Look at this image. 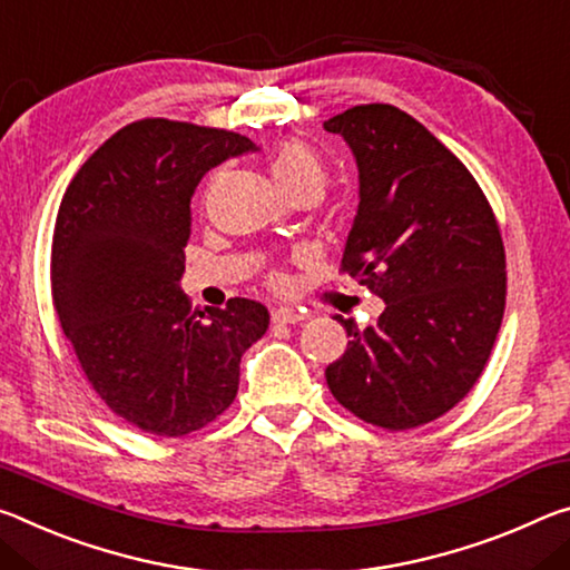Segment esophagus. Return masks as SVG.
<instances>
[{"mask_svg": "<svg viewBox=\"0 0 570 570\" xmlns=\"http://www.w3.org/2000/svg\"><path fill=\"white\" fill-rule=\"evenodd\" d=\"M297 321H303V313L293 307H275L273 311V323L277 325H295Z\"/></svg>", "mask_w": 570, "mask_h": 570, "instance_id": "obj_1", "label": "esophagus"}]
</instances>
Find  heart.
Listing matches in <instances>:
<instances>
[{
  "label": "heart",
  "instance_id": "1",
  "mask_svg": "<svg viewBox=\"0 0 570 570\" xmlns=\"http://www.w3.org/2000/svg\"><path fill=\"white\" fill-rule=\"evenodd\" d=\"M269 171L287 194L297 189H313L323 194L325 181H328V169H325L321 154L301 138H287V141H279L273 148Z\"/></svg>",
  "mask_w": 570,
  "mask_h": 570
}]
</instances>
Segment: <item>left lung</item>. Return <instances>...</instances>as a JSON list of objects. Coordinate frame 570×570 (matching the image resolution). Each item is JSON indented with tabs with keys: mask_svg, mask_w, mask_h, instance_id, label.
Segmentation results:
<instances>
[{
	"mask_svg": "<svg viewBox=\"0 0 570 570\" xmlns=\"http://www.w3.org/2000/svg\"><path fill=\"white\" fill-rule=\"evenodd\" d=\"M351 148L358 209L343 269L384 313L325 368L331 394L384 429H412L468 396L505 311V249L488 199L450 148L404 110L348 108L323 124Z\"/></svg>",
	"mask_w": 570,
	"mask_h": 570,
	"instance_id": "8db88e82",
	"label": "left lung"
}]
</instances>
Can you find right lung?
<instances>
[{
    "instance_id": "obj_1",
    "label": "right lung",
    "mask_w": 570,
    "mask_h": 570,
    "mask_svg": "<svg viewBox=\"0 0 570 570\" xmlns=\"http://www.w3.org/2000/svg\"><path fill=\"white\" fill-rule=\"evenodd\" d=\"M255 151L232 130L136 120L62 197L52 237L62 333L110 412L148 434L181 436L217 419L237 396L242 353L269 325L247 297L191 313L179 285L199 181Z\"/></svg>"
}]
</instances>
